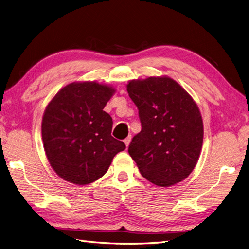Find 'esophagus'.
<instances>
[{
    "instance_id": "obj_1",
    "label": "esophagus",
    "mask_w": 249,
    "mask_h": 249,
    "mask_svg": "<svg viewBox=\"0 0 249 249\" xmlns=\"http://www.w3.org/2000/svg\"><path fill=\"white\" fill-rule=\"evenodd\" d=\"M131 140H132V136L130 135V136H127L124 140V144H125V146L127 147L129 146V144H130V142H131Z\"/></svg>"
}]
</instances>
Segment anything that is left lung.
<instances>
[{
	"instance_id": "obj_1",
	"label": "left lung",
	"mask_w": 249,
	"mask_h": 249,
	"mask_svg": "<svg viewBox=\"0 0 249 249\" xmlns=\"http://www.w3.org/2000/svg\"><path fill=\"white\" fill-rule=\"evenodd\" d=\"M126 87L141 123V132L129 145L141 176L161 187L185 179L196 165L202 145L197 105L167 77L133 80Z\"/></svg>"
}]
</instances>
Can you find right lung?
<instances>
[{"label":"right lung","instance_id":"add662e5","mask_svg":"<svg viewBox=\"0 0 249 249\" xmlns=\"http://www.w3.org/2000/svg\"><path fill=\"white\" fill-rule=\"evenodd\" d=\"M114 89L95 82L71 83L54 96L41 124L43 147L57 175L87 185L107 172L125 148L112 137V117L104 111Z\"/></svg>","mask_w":249,"mask_h":249}]
</instances>
